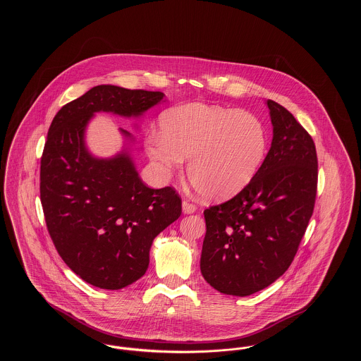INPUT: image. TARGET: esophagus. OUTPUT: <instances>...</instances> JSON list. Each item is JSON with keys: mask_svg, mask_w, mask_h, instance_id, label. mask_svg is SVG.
Returning a JSON list of instances; mask_svg holds the SVG:
<instances>
[{"mask_svg": "<svg viewBox=\"0 0 361 361\" xmlns=\"http://www.w3.org/2000/svg\"><path fill=\"white\" fill-rule=\"evenodd\" d=\"M196 209H197V207L192 204V203H189V202H183L182 203L183 214H193V212H196Z\"/></svg>", "mask_w": 361, "mask_h": 361, "instance_id": "esophagus-1", "label": "esophagus"}]
</instances>
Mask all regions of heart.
Here are the masks:
<instances>
[{
	"label": "heart",
	"instance_id": "1",
	"mask_svg": "<svg viewBox=\"0 0 361 361\" xmlns=\"http://www.w3.org/2000/svg\"><path fill=\"white\" fill-rule=\"evenodd\" d=\"M161 133L150 132L146 152L168 178L189 158L188 178L209 200H226L246 189L262 166L269 136L257 115L219 105L190 103L165 111Z\"/></svg>",
	"mask_w": 361,
	"mask_h": 361
}]
</instances>
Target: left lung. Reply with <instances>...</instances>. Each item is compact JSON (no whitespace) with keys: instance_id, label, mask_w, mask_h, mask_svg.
Returning a JSON list of instances; mask_svg holds the SVG:
<instances>
[{"instance_id":"left-lung-1","label":"left lung","mask_w":361,"mask_h":361,"mask_svg":"<svg viewBox=\"0 0 361 361\" xmlns=\"http://www.w3.org/2000/svg\"><path fill=\"white\" fill-rule=\"evenodd\" d=\"M272 142L253 182L204 211L202 275L224 295L250 296L289 268L312 215L317 153L305 128L282 105L265 102Z\"/></svg>"}]
</instances>
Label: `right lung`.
Listing matches in <instances>:
<instances>
[{"label":"right lung","mask_w":361,"mask_h":361,"mask_svg":"<svg viewBox=\"0 0 361 361\" xmlns=\"http://www.w3.org/2000/svg\"><path fill=\"white\" fill-rule=\"evenodd\" d=\"M164 99L161 92L100 85L63 105L49 129L40 165L47 229L65 264L100 289H122L146 274L153 240L180 216L182 202L169 186L142 182L132 133L119 128L122 150L100 158L86 146V129L97 112L139 119Z\"/></svg>","instance_id":"add662e5"}]
</instances>
